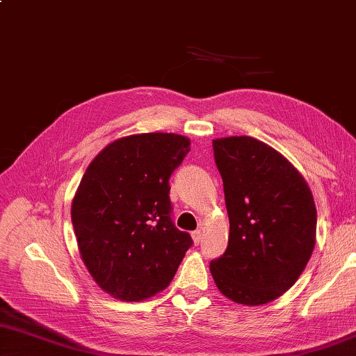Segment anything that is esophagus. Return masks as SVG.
Here are the masks:
<instances>
[{
    "label": "esophagus",
    "instance_id": "34e87169",
    "mask_svg": "<svg viewBox=\"0 0 356 356\" xmlns=\"http://www.w3.org/2000/svg\"><path fill=\"white\" fill-rule=\"evenodd\" d=\"M191 238H193V243H195V244L197 245L200 241H202V232H200V230H195V232H193V234H191Z\"/></svg>",
    "mask_w": 356,
    "mask_h": 356
}]
</instances>
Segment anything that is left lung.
Masks as SVG:
<instances>
[{
  "label": "left lung",
  "instance_id": "1",
  "mask_svg": "<svg viewBox=\"0 0 356 356\" xmlns=\"http://www.w3.org/2000/svg\"><path fill=\"white\" fill-rule=\"evenodd\" d=\"M229 213V245L210 263L218 289L263 305L294 285L316 244V205L297 168L252 137L213 140Z\"/></svg>",
  "mask_w": 356,
  "mask_h": 356
}]
</instances>
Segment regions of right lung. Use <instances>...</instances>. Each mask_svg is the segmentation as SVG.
Returning <instances> with one entry per match:
<instances>
[{"instance_id": "1", "label": "right lung", "mask_w": 356, "mask_h": 356, "mask_svg": "<svg viewBox=\"0 0 356 356\" xmlns=\"http://www.w3.org/2000/svg\"><path fill=\"white\" fill-rule=\"evenodd\" d=\"M177 134L127 135L83 172L71 202L77 248L102 291L140 302L170 285L193 240L171 219L170 180L190 152Z\"/></svg>"}]
</instances>
